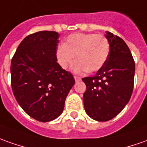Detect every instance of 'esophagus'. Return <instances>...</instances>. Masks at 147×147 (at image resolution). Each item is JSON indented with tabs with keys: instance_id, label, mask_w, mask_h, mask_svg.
<instances>
[{
	"instance_id": "1",
	"label": "esophagus",
	"mask_w": 147,
	"mask_h": 147,
	"mask_svg": "<svg viewBox=\"0 0 147 147\" xmlns=\"http://www.w3.org/2000/svg\"><path fill=\"white\" fill-rule=\"evenodd\" d=\"M74 79H75L76 82H78L81 80V78L80 77H78V76H74Z\"/></svg>"
}]
</instances>
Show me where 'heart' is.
I'll use <instances>...</instances> for the list:
<instances>
[{"label": "heart", "instance_id": "heart-1", "mask_svg": "<svg viewBox=\"0 0 147 147\" xmlns=\"http://www.w3.org/2000/svg\"><path fill=\"white\" fill-rule=\"evenodd\" d=\"M110 43L106 36L97 33H73L68 36L64 45L57 49V58L63 69H67L74 60L73 66L76 73L98 71L109 57Z\"/></svg>", "mask_w": 147, "mask_h": 147}]
</instances>
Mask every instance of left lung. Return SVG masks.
Instances as JSON below:
<instances>
[{"label": "left lung", "instance_id": "left-lung-1", "mask_svg": "<svg viewBox=\"0 0 147 147\" xmlns=\"http://www.w3.org/2000/svg\"><path fill=\"white\" fill-rule=\"evenodd\" d=\"M105 36L110 43L108 59L96 75L82 78L86 86L83 94L85 110L99 122L116 117L128 103L135 72L134 61L126 42L110 32Z\"/></svg>", "mask_w": 147, "mask_h": 147}]
</instances>
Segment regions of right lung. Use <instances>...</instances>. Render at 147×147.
<instances>
[{"instance_id": "1", "label": "right lung", "mask_w": 147, "mask_h": 147, "mask_svg": "<svg viewBox=\"0 0 147 147\" xmlns=\"http://www.w3.org/2000/svg\"><path fill=\"white\" fill-rule=\"evenodd\" d=\"M60 34L40 31L25 37L11 61V86L23 110L39 122L54 120L75 83L71 73L57 62Z\"/></svg>"}]
</instances>
